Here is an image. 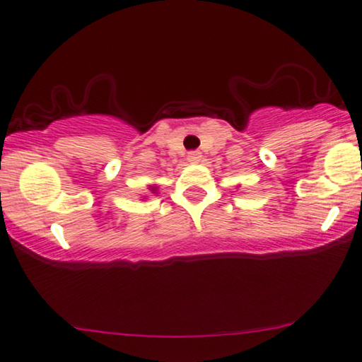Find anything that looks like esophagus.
Instances as JSON below:
<instances>
[{"label": "esophagus", "instance_id": "34e87169", "mask_svg": "<svg viewBox=\"0 0 362 362\" xmlns=\"http://www.w3.org/2000/svg\"><path fill=\"white\" fill-rule=\"evenodd\" d=\"M202 158V152L200 151H190L187 153V160L192 162V163H197Z\"/></svg>", "mask_w": 362, "mask_h": 362}]
</instances>
